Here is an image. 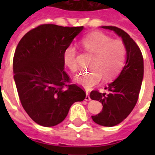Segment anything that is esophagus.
Listing matches in <instances>:
<instances>
[{"instance_id":"34e87169","label":"esophagus","mask_w":155,"mask_h":155,"mask_svg":"<svg viewBox=\"0 0 155 155\" xmlns=\"http://www.w3.org/2000/svg\"><path fill=\"white\" fill-rule=\"evenodd\" d=\"M85 101H91V98L89 96V94H88V91H86V96H85V99H84Z\"/></svg>"}]
</instances>
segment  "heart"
Here are the masks:
<instances>
[{"label": "heart", "instance_id": "1", "mask_svg": "<svg viewBox=\"0 0 155 155\" xmlns=\"http://www.w3.org/2000/svg\"><path fill=\"white\" fill-rule=\"evenodd\" d=\"M84 48L94 58L91 61L90 69L86 73L74 76L75 83L86 90H91L101 82L109 81L119 74L124 64L126 57V48L120 40H112L110 36L102 32H94L82 40ZM63 61L72 72L77 71L76 50L74 46H69L64 51Z\"/></svg>", "mask_w": 155, "mask_h": 155}]
</instances>
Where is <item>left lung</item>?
<instances>
[{
	"instance_id": "left-lung-1",
	"label": "left lung",
	"mask_w": 155,
	"mask_h": 155,
	"mask_svg": "<svg viewBox=\"0 0 155 155\" xmlns=\"http://www.w3.org/2000/svg\"><path fill=\"white\" fill-rule=\"evenodd\" d=\"M113 31L122 38L126 48V61L119 76L104 89L106 93L91 91V100L101 102V113L93 115L92 120L100 125L112 127L121 123L131 113L139 98L143 77V60L142 53L133 39L115 26H101Z\"/></svg>"
}]
</instances>
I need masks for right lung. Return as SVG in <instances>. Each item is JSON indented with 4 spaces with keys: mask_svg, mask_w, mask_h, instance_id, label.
<instances>
[{
    "mask_svg": "<svg viewBox=\"0 0 155 155\" xmlns=\"http://www.w3.org/2000/svg\"><path fill=\"white\" fill-rule=\"evenodd\" d=\"M83 26L41 25L25 34L13 58L14 80L25 112L35 123L51 127L61 123L74 102L86 94L64 71L63 54Z\"/></svg>",
    "mask_w": 155,
    "mask_h": 155,
    "instance_id": "obj_1",
    "label": "right lung"
}]
</instances>
